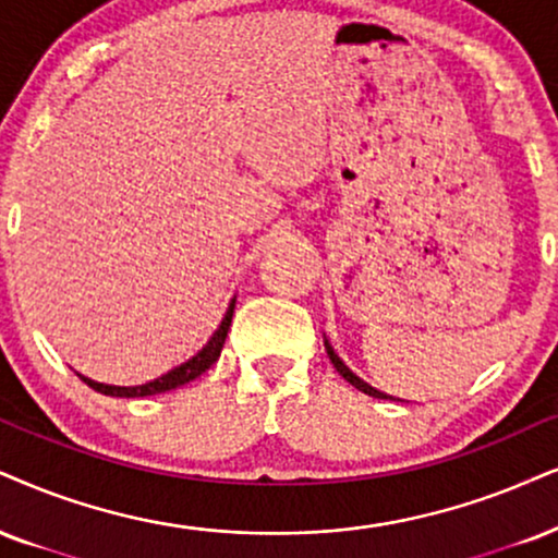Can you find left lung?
<instances>
[{
	"instance_id": "1",
	"label": "left lung",
	"mask_w": 558,
	"mask_h": 558,
	"mask_svg": "<svg viewBox=\"0 0 558 558\" xmlns=\"http://www.w3.org/2000/svg\"><path fill=\"white\" fill-rule=\"evenodd\" d=\"M326 352H328V356H331V362H333L336 373H339V375H341V377H343V380H347V383H352L356 390H362V393H367V396H373V398H390V396H385V393H380V390H375V388H373V385H367V383H364V380H362V377H356V375L352 373V369H349V367H347V364H343V362L339 360V354H336V352H333V347H331V343H328V339H326Z\"/></svg>"
}]
</instances>
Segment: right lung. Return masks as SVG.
I'll use <instances>...</instances> for the list:
<instances>
[{"instance_id": "add662e5", "label": "right lung", "mask_w": 558, "mask_h": 558, "mask_svg": "<svg viewBox=\"0 0 558 558\" xmlns=\"http://www.w3.org/2000/svg\"><path fill=\"white\" fill-rule=\"evenodd\" d=\"M232 313H235V298L230 300V307H227L225 318H222V323H219L217 331L211 333V339L206 341L204 347L198 349L194 356H191V360H185L183 364H178V367L170 369V373L155 377V380H149V383H144V385H106V383L89 380V377H85V375H80V377L93 390H98V393H102V396H113V398L157 396V393H165V390L181 388V385L196 380L198 375L206 373V369H209L211 364L219 360V354H222V347H225V339H227V331H230Z\"/></svg>"}]
</instances>
